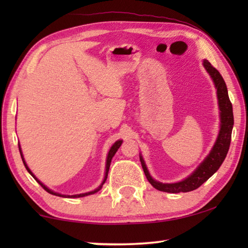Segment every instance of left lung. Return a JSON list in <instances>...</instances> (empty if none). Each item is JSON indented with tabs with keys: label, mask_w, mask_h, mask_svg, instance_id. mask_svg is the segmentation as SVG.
Wrapping results in <instances>:
<instances>
[{
	"label": "left lung",
	"mask_w": 248,
	"mask_h": 248,
	"mask_svg": "<svg viewBox=\"0 0 248 248\" xmlns=\"http://www.w3.org/2000/svg\"><path fill=\"white\" fill-rule=\"evenodd\" d=\"M202 64L205 71L209 73L210 78H212L217 90V105H219L220 110V130L219 133H217V140L211 151H210L203 161L197 166V169L189 176H187L186 178L177 183L167 184L155 180L149 173L143 156H142V154H140L141 165L144 170L146 178H148L150 184L152 185L155 189L157 190L170 192V194H178V192H188L197 189L219 170V167L225 159L226 154H228L234 124L233 108L229 98L228 87H226V84L222 75L219 73V71L213 68L208 60L204 59Z\"/></svg>",
	"instance_id": "obj_1"
}]
</instances>
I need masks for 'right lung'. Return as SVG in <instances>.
<instances>
[{"mask_svg": "<svg viewBox=\"0 0 248 248\" xmlns=\"http://www.w3.org/2000/svg\"><path fill=\"white\" fill-rule=\"evenodd\" d=\"M123 144V140H118V141H116L114 144L111 145V148H110V150H109V152H108V154H107V158H106V167H105V176H104V179H103V182H102V184L99 185V186L96 188V189H94V190H92V191H89V192H84V194H78V195H62V194H59V192H56V191H53V190H51V189H49V188L46 186V185H44L43 183L40 182V180L36 177L35 175L32 174V171L31 170V169H29L28 167V165H27V163H26V161H25V158H24V155H23V152H22V149H20V144H18V148H19V152H20V156H22V159H23V163H24V165H25V167H26V170H28V173L31 174L33 178L36 179V182L38 183L41 187L44 188V189L47 191V192H49V194H51V195H54V196H58V197H63V198H81V197H85V196H90V195H93V194H95V192H97V191H99L100 189H102V187H103V185L105 184V182H106V179H107V176H108V171H109V167H110V163H111V159H112V157H114V155L116 154V152L117 151H118V149L120 148V145Z\"/></svg>", "mask_w": 248, "mask_h": 248, "instance_id": "obj_1", "label": "right lung"}]
</instances>
